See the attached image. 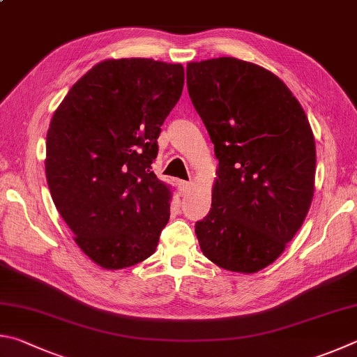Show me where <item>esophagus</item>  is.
Returning a JSON list of instances; mask_svg holds the SVG:
<instances>
[{"label":"esophagus","mask_w":357,"mask_h":357,"mask_svg":"<svg viewBox=\"0 0 357 357\" xmlns=\"http://www.w3.org/2000/svg\"><path fill=\"white\" fill-rule=\"evenodd\" d=\"M191 182H180V192H182V196L191 190Z\"/></svg>","instance_id":"34e87169"}]
</instances>
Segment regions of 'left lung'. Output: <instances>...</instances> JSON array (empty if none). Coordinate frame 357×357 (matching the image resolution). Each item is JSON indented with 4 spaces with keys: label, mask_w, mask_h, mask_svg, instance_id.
Segmentation results:
<instances>
[{
    "label": "left lung",
    "mask_w": 357,
    "mask_h": 357,
    "mask_svg": "<svg viewBox=\"0 0 357 357\" xmlns=\"http://www.w3.org/2000/svg\"><path fill=\"white\" fill-rule=\"evenodd\" d=\"M186 86L220 165L210 213L196 222L205 257L257 273L301 229L315 190V139L296 97L273 72L236 58L186 66Z\"/></svg>",
    "instance_id": "1"
}]
</instances>
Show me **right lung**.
I'll use <instances>...</instances> for the list:
<instances>
[{"label":"right lung","instance_id":"1","mask_svg":"<svg viewBox=\"0 0 357 357\" xmlns=\"http://www.w3.org/2000/svg\"><path fill=\"white\" fill-rule=\"evenodd\" d=\"M183 83L182 64L105 59L72 86L50 122L53 202L81 251L105 270L133 266L158 246L172 192L152 162Z\"/></svg>","mask_w":357,"mask_h":357}]
</instances>
